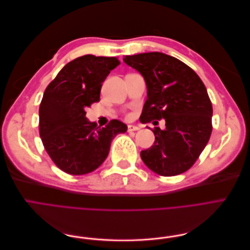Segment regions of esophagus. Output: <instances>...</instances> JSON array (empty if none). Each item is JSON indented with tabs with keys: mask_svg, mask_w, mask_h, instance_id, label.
Returning <instances> with one entry per match:
<instances>
[{
	"mask_svg": "<svg viewBox=\"0 0 250 250\" xmlns=\"http://www.w3.org/2000/svg\"><path fill=\"white\" fill-rule=\"evenodd\" d=\"M140 128L138 126H134V125H128V131L131 132V131H135V130H139Z\"/></svg>",
	"mask_w": 250,
	"mask_h": 250,
	"instance_id": "34e87169",
	"label": "esophagus"
}]
</instances>
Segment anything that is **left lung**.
I'll return each mask as SVG.
<instances>
[{
    "instance_id": "8db88e82",
    "label": "left lung",
    "mask_w": 250,
    "mask_h": 250,
    "mask_svg": "<svg viewBox=\"0 0 250 250\" xmlns=\"http://www.w3.org/2000/svg\"><path fill=\"white\" fill-rule=\"evenodd\" d=\"M146 82L147 100L141 122L155 124V141L141 151L147 167L162 176L178 175L190 169L206 148L211 133L213 107L203 82L190 66L161 52L124 56Z\"/></svg>"
}]
</instances>
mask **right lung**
I'll return each mask as SVG.
<instances>
[{
	"mask_svg": "<svg viewBox=\"0 0 250 250\" xmlns=\"http://www.w3.org/2000/svg\"><path fill=\"white\" fill-rule=\"evenodd\" d=\"M120 64L116 57L84 55L66 63L46 88L40 106V135L59 169L83 175L100 167L110 144L127 125L111 120L98 127L85 108L100 100L102 83Z\"/></svg>",
	"mask_w": 250,
	"mask_h": 250,
	"instance_id": "1",
	"label": "right lung"
}]
</instances>
